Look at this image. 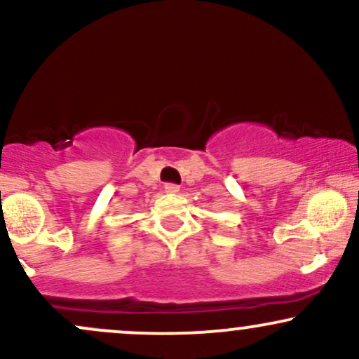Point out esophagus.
Masks as SVG:
<instances>
[{"instance_id": "34e87169", "label": "esophagus", "mask_w": 359, "mask_h": 359, "mask_svg": "<svg viewBox=\"0 0 359 359\" xmlns=\"http://www.w3.org/2000/svg\"><path fill=\"white\" fill-rule=\"evenodd\" d=\"M180 191V187L177 184H165V192L168 194H177Z\"/></svg>"}]
</instances>
